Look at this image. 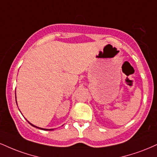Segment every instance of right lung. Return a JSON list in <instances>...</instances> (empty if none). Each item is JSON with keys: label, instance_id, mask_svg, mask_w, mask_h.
Here are the masks:
<instances>
[{"label": "right lung", "instance_id": "obj_1", "mask_svg": "<svg viewBox=\"0 0 157 157\" xmlns=\"http://www.w3.org/2000/svg\"><path fill=\"white\" fill-rule=\"evenodd\" d=\"M16 103H17V99H16ZM28 121V120H27ZM28 122L30 124H31V125L32 126H33V127H36V128H38V129H42V130H49V131H50V130H53L54 129H43V128H40V127H38V126H35V125H33V124H32L31 123H30L29 121H28Z\"/></svg>", "mask_w": 157, "mask_h": 157}]
</instances>
